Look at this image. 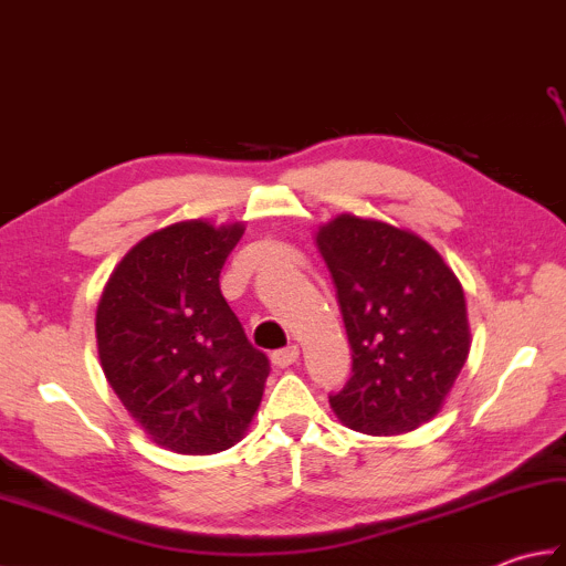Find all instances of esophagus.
<instances>
[{
  "mask_svg": "<svg viewBox=\"0 0 566 566\" xmlns=\"http://www.w3.org/2000/svg\"><path fill=\"white\" fill-rule=\"evenodd\" d=\"M298 359V347L290 345V347H282V350H274L272 353V365L274 367H290Z\"/></svg>",
  "mask_w": 566,
  "mask_h": 566,
  "instance_id": "34e87169",
  "label": "esophagus"
}]
</instances>
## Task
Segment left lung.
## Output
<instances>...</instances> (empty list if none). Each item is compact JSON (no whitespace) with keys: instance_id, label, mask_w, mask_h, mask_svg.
<instances>
[{"instance_id":"1","label":"left lung","mask_w":566,"mask_h":566,"mask_svg":"<svg viewBox=\"0 0 566 566\" xmlns=\"http://www.w3.org/2000/svg\"><path fill=\"white\" fill-rule=\"evenodd\" d=\"M316 245L353 350V377L328 396L333 413L367 436L416 430L467 363L460 280L423 238L353 213L321 226Z\"/></svg>"}]
</instances>
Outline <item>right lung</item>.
<instances>
[{
	"mask_svg": "<svg viewBox=\"0 0 566 566\" xmlns=\"http://www.w3.org/2000/svg\"><path fill=\"white\" fill-rule=\"evenodd\" d=\"M243 233V223L167 226L126 252L99 298L106 381L150 440L179 454L233 448L270 375L219 286Z\"/></svg>",
	"mask_w": 566,
	"mask_h": 566,
	"instance_id": "obj_1",
	"label": "right lung"
}]
</instances>
